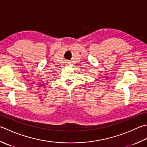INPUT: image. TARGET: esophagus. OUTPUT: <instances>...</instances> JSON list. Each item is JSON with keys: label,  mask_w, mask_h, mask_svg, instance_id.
I'll return each mask as SVG.
<instances>
[{"label": "esophagus", "mask_w": 147, "mask_h": 147, "mask_svg": "<svg viewBox=\"0 0 147 147\" xmlns=\"http://www.w3.org/2000/svg\"><path fill=\"white\" fill-rule=\"evenodd\" d=\"M65 63H66V64H67V65L70 64V62H65Z\"/></svg>", "instance_id": "obj_1"}]
</instances>
